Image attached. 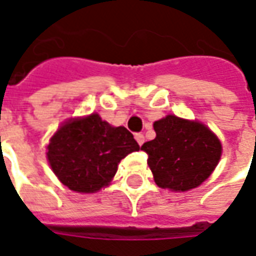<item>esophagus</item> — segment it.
Listing matches in <instances>:
<instances>
[{
  "mask_svg": "<svg viewBox=\"0 0 256 256\" xmlns=\"http://www.w3.org/2000/svg\"><path fill=\"white\" fill-rule=\"evenodd\" d=\"M136 140H137V142H138V145H142V144H144V141H145L144 134H141V133L136 134Z\"/></svg>",
  "mask_w": 256,
  "mask_h": 256,
  "instance_id": "obj_1",
  "label": "esophagus"
}]
</instances>
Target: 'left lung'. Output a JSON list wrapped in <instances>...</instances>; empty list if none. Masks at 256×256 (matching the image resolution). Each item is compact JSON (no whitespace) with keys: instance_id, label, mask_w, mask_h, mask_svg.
I'll list each match as a JSON object with an SVG mask.
<instances>
[{"instance_id":"1","label":"left lung","mask_w":256,"mask_h":256,"mask_svg":"<svg viewBox=\"0 0 256 256\" xmlns=\"http://www.w3.org/2000/svg\"><path fill=\"white\" fill-rule=\"evenodd\" d=\"M156 137L144 142L148 166L159 188L186 192L212 174L222 156L216 134L198 120L166 115L154 123Z\"/></svg>"}]
</instances>
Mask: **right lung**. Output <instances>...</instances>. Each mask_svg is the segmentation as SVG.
<instances>
[{
	"mask_svg": "<svg viewBox=\"0 0 256 256\" xmlns=\"http://www.w3.org/2000/svg\"><path fill=\"white\" fill-rule=\"evenodd\" d=\"M136 150L140 146L128 128L112 126L93 112L58 126L46 145V159L64 186L96 193L111 184L120 160Z\"/></svg>",
	"mask_w": 256,
	"mask_h": 256,
	"instance_id": "right-lung-1",
	"label": "right lung"
}]
</instances>
